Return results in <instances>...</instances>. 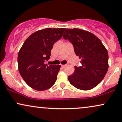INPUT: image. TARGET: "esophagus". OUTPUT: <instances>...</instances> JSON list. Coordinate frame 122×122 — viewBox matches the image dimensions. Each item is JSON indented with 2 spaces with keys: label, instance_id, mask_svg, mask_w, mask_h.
<instances>
[{
  "label": "esophagus",
  "instance_id": "1",
  "mask_svg": "<svg viewBox=\"0 0 122 122\" xmlns=\"http://www.w3.org/2000/svg\"><path fill=\"white\" fill-rule=\"evenodd\" d=\"M66 66V64H61V66L63 67V68H64V67H65Z\"/></svg>",
  "mask_w": 122,
  "mask_h": 122
}]
</instances>
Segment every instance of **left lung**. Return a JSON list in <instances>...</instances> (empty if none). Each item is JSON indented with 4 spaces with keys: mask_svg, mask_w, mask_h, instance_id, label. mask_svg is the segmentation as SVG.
Here are the masks:
<instances>
[{
    "mask_svg": "<svg viewBox=\"0 0 122 122\" xmlns=\"http://www.w3.org/2000/svg\"><path fill=\"white\" fill-rule=\"evenodd\" d=\"M64 30L63 38L72 42L76 55L81 59V66H75L74 73L68 76L69 81L79 89H92L100 83L107 73V49L100 39L89 31L78 28Z\"/></svg>",
    "mask_w": 122,
    "mask_h": 122,
    "instance_id": "8db88e82",
    "label": "left lung"
}]
</instances>
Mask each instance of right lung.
<instances>
[{
    "mask_svg": "<svg viewBox=\"0 0 122 122\" xmlns=\"http://www.w3.org/2000/svg\"><path fill=\"white\" fill-rule=\"evenodd\" d=\"M64 28H45L36 31L25 41L18 54V69L25 82L38 91L54 85L61 66H47L54 43L62 37Z\"/></svg>",
    "mask_w": 122,
    "mask_h": 122,
    "instance_id": "obj_1",
    "label": "right lung"
}]
</instances>
